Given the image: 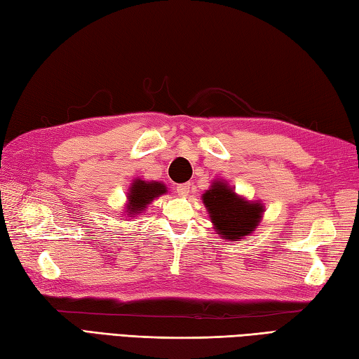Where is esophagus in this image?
<instances>
[{
	"instance_id": "34e87169",
	"label": "esophagus",
	"mask_w": 359,
	"mask_h": 359,
	"mask_svg": "<svg viewBox=\"0 0 359 359\" xmlns=\"http://www.w3.org/2000/svg\"><path fill=\"white\" fill-rule=\"evenodd\" d=\"M189 191H191V184H187V182H184V184H178L177 186V192H178V195H181V197H186V195L189 194Z\"/></svg>"
}]
</instances>
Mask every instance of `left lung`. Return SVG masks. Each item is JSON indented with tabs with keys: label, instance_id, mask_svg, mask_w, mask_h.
<instances>
[{
	"label": "left lung",
	"instance_id": "obj_1",
	"mask_svg": "<svg viewBox=\"0 0 359 359\" xmlns=\"http://www.w3.org/2000/svg\"><path fill=\"white\" fill-rule=\"evenodd\" d=\"M203 203L208 208L209 217L222 238L234 241L255 231L262 215V206L238 197L223 182H214L203 194Z\"/></svg>",
	"mask_w": 359,
	"mask_h": 359
}]
</instances>
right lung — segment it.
<instances>
[{"label":"right lung","instance_id":"obj_1","mask_svg":"<svg viewBox=\"0 0 359 359\" xmlns=\"http://www.w3.org/2000/svg\"><path fill=\"white\" fill-rule=\"evenodd\" d=\"M162 194H165V186L161 184V182H147L136 180L133 182L130 194H128L130 205H128L126 209L131 214H137L139 211H144L145 206L150 201H153V198L159 197Z\"/></svg>","mask_w":359,"mask_h":359}]
</instances>
